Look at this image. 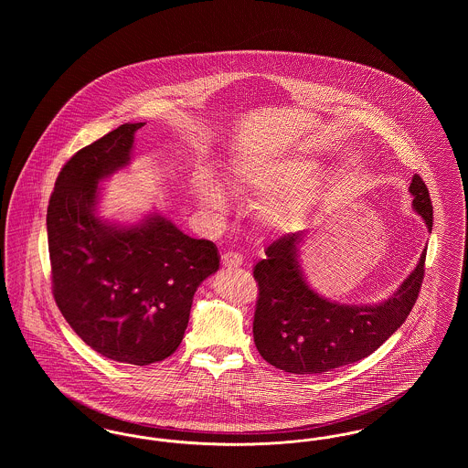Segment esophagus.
<instances>
[{"label":"esophagus","mask_w":468,"mask_h":468,"mask_svg":"<svg viewBox=\"0 0 468 468\" xmlns=\"http://www.w3.org/2000/svg\"><path fill=\"white\" fill-rule=\"evenodd\" d=\"M221 265L224 268L242 267V256L239 252H226L221 258Z\"/></svg>","instance_id":"34e87169"}]
</instances>
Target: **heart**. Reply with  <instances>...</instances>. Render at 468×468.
Returning <instances> with one entry per match:
<instances>
[{
	"label": "heart",
	"instance_id": "1",
	"mask_svg": "<svg viewBox=\"0 0 468 468\" xmlns=\"http://www.w3.org/2000/svg\"><path fill=\"white\" fill-rule=\"evenodd\" d=\"M323 172L321 161L307 156L273 157V159H237L226 166V182L235 195L268 197L279 195L263 203L260 218L271 229H282L305 207L303 198H281L309 191ZM191 195L201 207L223 212L226 197L223 186L207 170H198L191 177Z\"/></svg>",
	"mask_w": 468,
	"mask_h": 468
}]
</instances>
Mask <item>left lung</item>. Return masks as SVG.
Here are the masks:
<instances>
[{"mask_svg": "<svg viewBox=\"0 0 468 468\" xmlns=\"http://www.w3.org/2000/svg\"><path fill=\"white\" fill-rule=\"evenodd\" d=\"M412 210L431 233L433 207L423 178L409 186ZM309 231L288 235L267 249L254 267L260 300L254 344L263 359L290 374H324L372 355L405 323L423 282V249L416 268L378 303H340L314 290L303 271L302 247Z\"/></svg>", "mask_w": 468, "mask_h": 468, "instance_id": "obj_1", "label": "left lung"}]
</instances>
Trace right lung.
Listing matches in <instances>:
<instances>
[{"label":"right lung","instance_id":"add662e5","mask_svg":"<svg viewBox=\"0 0 468 468\" xmlns=\"http://www.w3.org/2000/svg\"><path fill=\"white\" fill-rule=\"evenodd\" d=\"M144 124H121L79 151L47 208L59 311L90 349L138 367L174 355L195 292L219 268L216 245L187 237L156 208L133 223L100 216L101 184L132 165Z\"/></svg>","mask_w":468,"mask_h":468}]
</instances>
